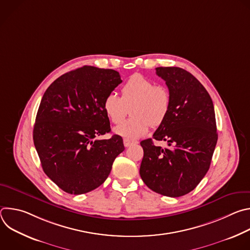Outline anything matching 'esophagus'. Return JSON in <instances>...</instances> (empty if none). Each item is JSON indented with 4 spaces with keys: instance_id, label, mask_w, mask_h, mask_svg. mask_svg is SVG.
<instances>
[{
    "instance_id": "34e87169",
    "label": "esophagus",
    "mask_w": 250,
    "mask_h": 250,
    "mask_svg": "<svg viewBox=\"0 0 250 250\" xmlns=\"http://www.w3.org/2000/svg\"><path fill=\"white\" fill-rule=\"evenodd\" d=\"M136 144H138L136 140H130V139H127V138L124 139V146L125 147H128V146H130L132 145H136Z\"/></svg>"
}]
</instances>
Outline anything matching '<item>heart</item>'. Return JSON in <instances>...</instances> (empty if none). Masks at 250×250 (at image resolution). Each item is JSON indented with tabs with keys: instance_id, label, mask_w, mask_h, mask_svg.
I'll return each mask as SVG.
<instances>
[{
	"instance_id": "heart-1",
	"label": "heart",
	"mask_w": 250,
	"mask_h": 250,
	"mask_svg": "<svg viewBox=\"0 0 250 250\" xmlns=\"http://www.w3.org/2000/svg\"><path fill=\"white\" fill-rule=\"evenodd\" d=\"M122 97L115 93L106 95L104 111L115 125H120L129 114L132 117L115 128V132L127 139H135L147 133L149 126L157 127L166 120L171 108V94L167 87L141 74L131 75L122 87Z\"/></svg>"
}]
</instances>
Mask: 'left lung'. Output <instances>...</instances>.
<instances>
[{
	"instance_id": "1",
	"label": "left lung",
	"mask_w": 250,
	"mask_h": 250,
	"mask_svg": "<svg viewBox=\"0 0 250 250\" xmlns=\"http://www.w3.org/2000/svg\"><path fill=\"white\" fill-rule=\"evenodd\" d=\"M171 94V108L164 123L153 133L168 142L155 146L151 138L142 140L139 174L152 191L181 197L193 191L208 172L218 133L215 109L205 87L179 67H157Z\"/></svg>"
}]
</instances>
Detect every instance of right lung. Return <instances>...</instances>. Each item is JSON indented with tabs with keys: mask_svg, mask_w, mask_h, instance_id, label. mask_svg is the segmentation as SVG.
Segmentation results:
<instances>
[{
	"mask_svg": "<svg viewBox=\"0 0 250 250\" xmlns=\"http://www.w3.org/2000/svg\"><path fill=\"white\" fill-rule=\"evenodd\" d=\"M122 82L118 71L83 66L63 74L45 91L33 142L44 173L64 192L80 195L98 188L125 150L117 134L97 138L111 131L103 102Z\"/></svg>",
	"mask_w": 250,
	"mask_h": 250,
	"instance_id": "right-lung-1",
	"label": "right lung"
}]
</instances>
